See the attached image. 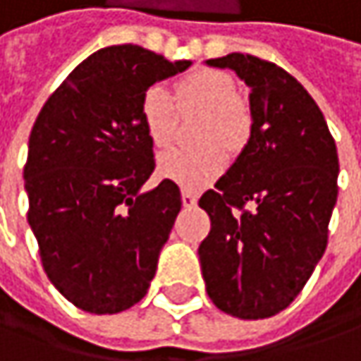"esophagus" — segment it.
<instances>
[{
    "mask_svg": "<svg viewBox=\"0 0 361 361\" xmlns=\"http://www.w3.org/2000/svg\"><path fill=\"white\" fill-rule=\"evenodd\" d=\"M196 202H198V196H196V194H192V192H181V204H183L185 208H194Z\"/></svg>",
    "mask_w": 361,
    "mask_h": 361,
    "instance_id": "obj_1",
    "label": "esophagus"
}]
</instances>
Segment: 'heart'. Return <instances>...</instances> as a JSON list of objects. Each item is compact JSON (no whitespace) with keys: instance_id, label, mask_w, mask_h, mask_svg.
I'll use <instances>...</instances> for the list:
<instances>
[{"instance_id":"1","label":"heart","mask_w":361,"mask_h":361,"mask_svg":"<svg viewBox=\"0 0 361 361\" xmlns=\"http://www.w3.org/2000/svg\"><path fill=\"white\" fill-rule=\"evenodd\" d=\"M178 112H202L196 130L200 147L165 153L159 159V176L183 190H200L223 173L226 153L237 155L243 151L251 137L253 116L247 104L237 97L235 81L214 69H196L180 77L173 83V99L159 85L142 92L138 118L155 149L165 151L173 145Z\"/></svg>"}]
</instances>
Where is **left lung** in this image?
Masks as SVG:
<instances>
[{
	"label": "left lung",
	"mask_w": 361,
	"mask_h": 361,
	"mask_svg": "<svg viewBox=\"0 0 361 361\" xmlns=\"http://www.w3.org/2000/svg\"><path fill=\"white\" fill-rule=\"evenodd\" d=\"M251 87V137L204 192L210 233L198 247L210 300L239 319L278 314L327 249L337 202V147L308 92L276 63L231 53L206 61Z\"/></svg>",
	"instance_id": "obj_1"
}]
</instances>
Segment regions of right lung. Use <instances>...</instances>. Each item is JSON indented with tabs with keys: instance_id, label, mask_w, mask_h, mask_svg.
Listing matches in <instances>:
<instances>
[{
	"instance_id": "obj_1",
	"label": "right lung",
	"mask_w": 361,
	"mask_h": 361,
	"mask_svg": "<svg viewBox=\"0 0 361 361\" xmlns=\"http://www.w3.org/2000/svg\"><path fill=\"white\" fill-rule=\"evenodd\" d=\"M190 65L137 44L102 49L75 67L34 122L24 165L28 223L49 280L85 312H122L151 286L181 194L169 180L140 194L155 157L138 102Z\"/></svg>"
}]
</instances>
